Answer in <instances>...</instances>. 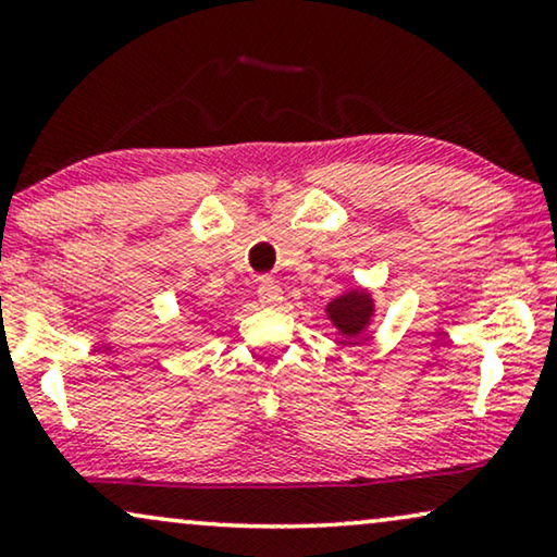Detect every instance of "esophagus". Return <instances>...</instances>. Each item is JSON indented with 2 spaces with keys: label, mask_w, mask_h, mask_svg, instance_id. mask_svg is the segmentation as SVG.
Wrapping results in <instances>:
<instances>
[{
  "label": "esophagus",
  "mask_w": 557,
  "mask_h": 557,
  "mask_svg": "<svg viewBox=\"0 0 557 557\" xmlns=\"http://www.w3.org/2000/svg\"><path fill=\"white\" fill-rule=\"evenodd\" d=\"M257 297H260L264 308H277L282 302V287L272 277H264L260 280V287H257Z\"/></svg>",
  "instance_id": "esophagus-1"
}]
</instances>
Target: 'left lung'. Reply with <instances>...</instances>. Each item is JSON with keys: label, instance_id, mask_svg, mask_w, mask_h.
Instances as JSON below:
<instances>
[{"label": "left lung", "instance_id": "8db88e82", "mask_svg": "<svg viewBox=\"0 0 557 557\" xmlns=\"http://www.w3.org/2000/svg\"><path fill=\"white\" fill-rule=\"evenodd\" d=\"M323 312L335 331H338V335H343L346 341H356L371 331L375 315H379V305H375L371 287L356 285L350 289H343L341 295H335L325 305Z\"/></svg>", "mask_w": 557, "mask_h": 557}]
</instances>
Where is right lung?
<instances>
[{"label": "right lung", "instance_id": "1", "mask_svg": "<svg viewBox=\"0 0 557 557\" xmlns=\"http://www.w3.org/2000/svg\"><path fill=\"white\" fill-rule=\"evenodd\" d=\"M207 320H209V310H191L189 318H186V325L199 327L201 323H207Z\"/></svg>", "mask_w": 557, "mask_h": 557}]
</instances>
